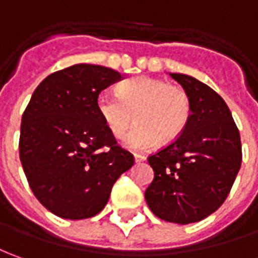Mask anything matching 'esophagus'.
<instances>
[{
  "instance_id": "obj_1",
  "label": "esophagus",
  "mask_w": 258,
  "mask_h": 258,
  "mask_svg": "<svg viewBox=\"0 0 258 258\" xmlns=\"http://www.w3.org/2000/svg\"><path fill=\"white\" fill-rule=\"evenodd\" d=\"M146 157L145 156H142V154H135V161L136 163H142V161H145Z\"/></svg>"
}]
</instances>
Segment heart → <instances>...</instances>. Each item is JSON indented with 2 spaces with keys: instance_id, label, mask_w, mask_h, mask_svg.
Here are the masks:
<instances>
[{
  "instance_id": "heart-1",
  "label": "heart",
  "mask_w": 258,
  "mask_h": 258,
  "mask_svg": "<svg viewBox=\"0 0 258 258\" xmlns=\"http://www.w3.org/2000/svg\"><path fill=\"white\" fill-rule=\"evenodd\" d=\"M97 111L115 138L125 135L136 115L138 125L123 145L133 152H146L159 146L161 139L171 142L180 136L191 116V99L181 85L140 76L122 83L118 92H101Z\"/></svg>"
}]
</instances>
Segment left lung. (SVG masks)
Segmentation results:
<instances>
[{
    "label": "left lung",
    "mask_w": 258,
    "mask_h": 258,
    "mask_svg": "<svg viewBox=\"0 0 258 258\" xmlns=\"http://www.w3.org/2000/svg\"><path fill=\"white\" fill-rule=\"evenodd\" d=\"M170 76L188 92L191 116L173 143L149 156L154 178L145 198L157 218L188 225L227 198L241 166L240 135L218 92L191 76Z\"/></svg>",
    "instance_id": "obj_1"
}]
</instances>
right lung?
Wrapping results in <instances>:
<instances>
[{"mask_svg": "<svg viewBox=\"0 0 258 258\" xmlns=\"http://www.w3.org/2000/svg\"><path fill=\"white\" fill-rule=\"evenodd\" d=\"M122 80L118 72L74 64L37 85L22 115L19 159L32 192L63 219L99 214L120 174L135 163L97 111L102 90Z\"/></svg>", "mask_w": 258, "mask_h": 258, "instance_id": "add662e5", "label": "right lung"}]
</instances>
